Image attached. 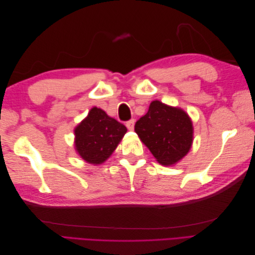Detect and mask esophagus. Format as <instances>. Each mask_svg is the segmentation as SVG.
<instances>
[{
	"instance_id": "1",
	"label": "esophagus",
	"mask_w": 255,
	"mask_h": 255,
	"mask_svg": "<svg viewBox=\"0 0 255 255\" xmlns=\"http://www.w3.org/2000/svg\"><path fill=\"white\" fill-rule=\"evenodd\" d=\"M127 128L129 129V130H133L134 129V126H135V120L134 119H130L127 122Z\"/></svg>"
}]
</instances>
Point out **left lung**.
<instances>
[{"label": "left lung", "mask_w": 255, "mask_h": 255, "mask_svg": "<svg viewBox=\"0 0 255 255\" xmlns=\"http://www.w3.org/2000/svg\"><path fill=\"white\" fill-rule=\"evenodd\" d=\"M135 132L159 164L173 165L189 152L194 138L192 122L177 107L153 101L135 125Z\"/></svg>", "instance_id": "obj_1"}]
</instances>
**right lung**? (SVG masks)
I'll list each match as a JSON object with an SVG mask.
<instances>
[{
  "label": "right lung",
  "instance_id": "obj_1",
  "mask_svg": "<svg viewBox=\"0 0 255 255\" xmlns=\"http://www.w3.org/2000/svg\"><path fill=\"white\" fill-rule=\"evenodd\" d=\"M128 128L98 107L75 128V150L92 165H100L117 148Z\"/></svg>",
  "mask_w": 255,
  "mask_h": 255
}]
</instances>
